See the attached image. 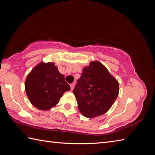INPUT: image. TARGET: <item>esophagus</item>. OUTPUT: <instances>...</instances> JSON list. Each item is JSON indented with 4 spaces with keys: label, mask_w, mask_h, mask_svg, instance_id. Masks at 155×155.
Listing matches in <instances>:
<instances>
[{
    "label": "esophagus",
    "mask_w": 155,
    "mask_h": 155,
    "mask_svg": "<svg viewBox=\"0 0 155 155\" xmlns=\"http://www.w3.org/2000/svg\"><path fill=\"white\" fill-rule=\"evenodd\" d=\"M74 86H75V84H74V83H72V84H71V90H72V91L73 90V88H74Z\"/></svg>",
    "instance_id": "esophagus-1"
}]
</instances>
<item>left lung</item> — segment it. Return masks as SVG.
<instances>
[{"label": "left lung", "mask_w": 155, "mask_h": 155, "mask_svg": "<svg viewBox=\"0 0 155 155\" xmlns=\"http://www.w3.org/2000/svg\"><path fill=\"white\" fill-rule=\"evenodd\" d=\"M118 92V81L104 65L97 61L83 68L73 90L78 110L87 118L106 113L117 99Z\"/></svg>", "instance_id": "obj_1"}]
</instances>
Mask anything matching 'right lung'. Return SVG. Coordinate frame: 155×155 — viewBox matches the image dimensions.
Here are the masks:
<instances>
[{"mask_svg": "<svg viewBox=\"0 0 155 155\" xmlns=\"http://www.w3.org/2000/svg\"><path fill=\"white\" fill-rule=\"evenodd\" d=\"M25 87L31 103L41 110L56 106L65 92L71 90L53 62H41L36 65L27 75Z\"/></svg>", "mask_w": 155, "mask_h": 155, "instance_id": "add662e5", "label": "right lung"}]
</instances>
